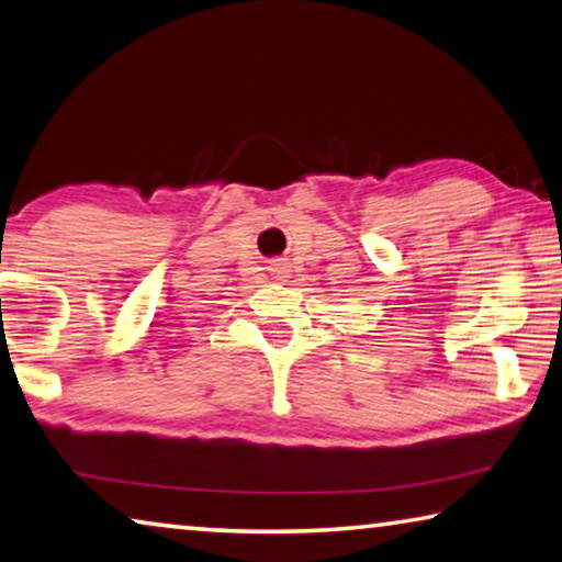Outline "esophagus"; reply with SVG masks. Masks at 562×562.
Wrapping results in <instances>:
<instances>
[{"mask_svg": "<svg viewBox=\"0 0 562 562\" xmlns=\"http://www.w3.org/2000/svg\"><path fill=\"white\" fill-rule=\"evenodd\" d=\"M272 272L278 274V278H288V265H284V262H278V265L272 267Z\"/></svg>", "mask_w": 562, "mask_h": 562, "instance_id": "obj_1", "label": "esophagus"}]
</instances>
